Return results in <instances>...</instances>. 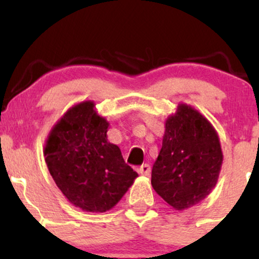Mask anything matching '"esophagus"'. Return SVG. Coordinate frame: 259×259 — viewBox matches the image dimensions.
Instances as JSON below:
<instances>
[{"instance_id": "esophagus-1", "label": "esophagus", "mask_w": 259, "mask_h": 259, "mask_svg": "<svg viewBox=\"0 0 259 259\" xmlns=\"http://www.w3.org/2000/svg\"><path fill=\"white\" fill-rule=\"evenodd\" d=\"M139 173L141 175H145V177H148L151 173V165L150 164H142L141 167L139 168Z\"/></svg>"}]
</instances>
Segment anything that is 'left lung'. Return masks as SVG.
<instances>
[{"instance_id":"1","label":"left lung","mask_w":259,"mask_h":259,"mask_svg":"<svg viewBox=\"0 0 259 259\" xmlns=\"http://www.w3.org/2000/svg\"><path fill=\"white\" fill-rule=\"evenodd\" d=\"M222 163L223 152L214 127L200 112L181 103L177 113L165 120L151 184L169 206L186 209L210 194Z\"/></svg>"}]
</instances>
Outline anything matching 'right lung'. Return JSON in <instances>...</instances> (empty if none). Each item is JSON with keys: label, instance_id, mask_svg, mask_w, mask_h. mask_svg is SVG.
Segmentation results:
<instances>
[{"label": "right lung", "instance_id": "obj_1", "mask_svg": "<svg viewBox=\"0 0 259 259\" xmlns=\"http://www.w3.org/2000/svg\"><path fill=\"white\" fill-rule=\"evenodd\" d=\"M109 123L85 101L68 109L53 126L45 160L56 185L70 203L86 212L113 208L139 177L120 148L107 140Z\"/></svg>", "mask_w": 259, "mask_h": 259}]
</instances>
